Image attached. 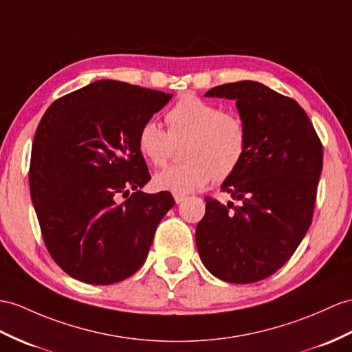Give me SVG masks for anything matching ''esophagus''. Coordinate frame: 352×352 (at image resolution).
<instances>
[{
  "instance_id": "esophagus-1",
  "label": "esophagus",
  "mask_w": 352,
  "mask_h": 352,
  "mask_svg": "<svg viewBox=\"0 0 352 352\" xmlns=\"http://www.w3.org/2000/svg\"><path fill=\"white\" fill-rule=\"evenodd\" d=\"M175 197V201L179 204V203H182L185 199H186V197L185 195H182V194H175L173 195Z\"/></svg>"
}]
</instances>
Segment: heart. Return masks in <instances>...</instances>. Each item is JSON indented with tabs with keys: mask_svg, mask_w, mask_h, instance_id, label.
Segmentation results:
<instances>
[{
	"mask_svg": "<svg viewBox=\"0 0 352 352\" xmlns=\"http://www.w3.org/2000/svg\"><path fill=\"white\" fill-rule=\"evenodd\" d=\"M168 131L155 121H146L137 134V148L152 166L167 164L175 144L188 140L184 164L168 167L153 177L161 191L188 194L217 176L230 177L242 164L248 148L243 121L219 106L199 97L184 96L166 115Z\"/></svg>",
	"mask_w": 352,
	"mask_h": 352,
	"instance_id": "1",
	"label": "heart"
}]
</instances>
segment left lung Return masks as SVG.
Instances as JSON below:
<instances>
[{"label": "left lung", "instance_id": "1", "mask_svg": "<svg viewBox=\"0 0 352 352\" xmlns=\"http://www.w3.org/2000/svg\"><path fill=\"white\" fill-rule=\"evenodd\" d=\"M204 96L236 101L248 148L242 164L221 185L241 203L206 197L197 250L213 276L251 284L279 270L309 230L322 144L298 102L263 83H226Z\"/></svg>", "mask_w": 352, "mask_h": 352}]
</instances>
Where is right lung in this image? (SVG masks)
Here are the masks:
<instances>
[{
  "mask_svg": "<svg viewBox=\"0 0 352 352\" xmlns=\"http://www.w3.org/2000/svg\"><path fill=\"white\" fill-rule=\"evenodd\" d=\"M171 97L98 80L58 98L43 115L31 151V200L50 256L72 278L116 284L146 260L175 200L167 191H140L151 175L137 134ZM121 196L127 200L119 204Z\"/></svg>",
  "mask_w": 352,
  "mask_h": 352,
  "instance_id": "add662e5",
  "label": "right lung"
}]
</instances>
